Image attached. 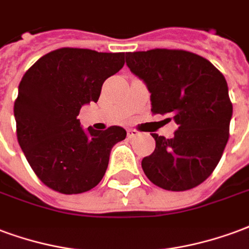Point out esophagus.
<instances>
[{"label": "esophagus", "mask_w": 249, "mask_h": 249, "mask_svg": "<svg viewBox=\"0 0 249 249\" xmlns=\"http://www.w3.org/2000/svg\"><path fill=\"white\" fill-rule=\"evenodd\" d=\"M139 134H141V132L137 131V130H135V128H128V130H127V137L130 138V139H131V138L138 137V135H139Z\"/></svg>", "instance_id": "obj_1"}]
</instances>
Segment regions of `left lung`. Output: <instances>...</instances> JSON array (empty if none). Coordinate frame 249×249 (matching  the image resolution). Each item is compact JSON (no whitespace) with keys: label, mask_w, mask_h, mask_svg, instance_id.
<instances>
[{"label":"left lung","mask_w":249,"mask_h":249,"mask_svg":"<svg viewBox=\"0 0 249 249\" xmlns=\"http://www.w3.org/2000/svg\"><path fill=\"white\" fill-rule=\"evenodd\" d=\"M126 65L151 92L152 114L171 115V139L152 134L155 150L142 168L155 186L186 191L210 177L230 137L232 103L224 75L186 50L152 49L126 54Z\"/></svg>","instance_id":"8db88e82"}]
</instances>
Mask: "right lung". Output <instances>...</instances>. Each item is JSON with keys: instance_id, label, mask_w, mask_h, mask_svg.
Masks as SVG:
<instances>
[{"instance_id": "add662e5", "label": "right lung", "mask_w": 249, "mask_h": 249, "mask_svg": "<svg viewBox=\"0 0 249 249\" xmlns=\"http://www.w3.org/2000/svg\"><path fill=\"white\" fill-rule=\"evenodd\" d=\"M124 65V53L62 48L34 63L19 82L14 102L17 139L41 182L71 195L102 180L123 127L83 130L77 119L83 105L98 102L103 82Z\"/></svg>"}]
</instances>
